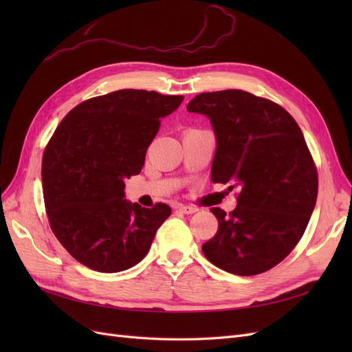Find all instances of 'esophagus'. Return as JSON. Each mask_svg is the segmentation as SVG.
<instances>
[{"mask_svg": "<svg viewBox=\"0 0 352 352\" xmlns=\"http://www.w3.org/2000/svg\"><path fill=\"white\" fill-rule=\"evenodd\" d=\"M176 208H177L180 212H184V214H194V212H197V211H198V208H197V207H192V206H184V204H179V206H176Z\"/></svg>", "mask_w": 352, "mask_h": 352, "instance_id": "obj_1", "label": "esophagus"}]
</instances>
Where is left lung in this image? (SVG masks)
Wrapping results in <instances>:
<instances>
[{"label": "left lung", "mask_w": 352, "mask_h": 352, "mask_svg": "<svg viewBox=\"0 0 352 352\" xmlns=\"http://www.w3.org/2000/svg\"><path fill=\"white\" fill-rule=\"evenodd\" d=\"M204 114L216 136L211 180L239 189L214 238L202 245L206 258L238 276L267 272L304 235L317 199V170L304 135L280 105L241 89L199 94L186 105Z\"/></svg>", "instance_id": "obj_1"}]
</instances>
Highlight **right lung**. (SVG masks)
<instances>
[{"instance_id":"obj_1","label":"right lung","mask_w":352,"mask_h":352,"mask_svg":"<svg viewBox=\"0 0 352 352\" xmlns=\"http://www.w3.org/2000/svg\"><path fill=\"white\" fill-rule=\"evenodd\" d=\"M182 101L120 89L80 102L58 124L42 158V190L52 232L80 264L117 273L150 251L172 210L127 201L124 179L141 173L160 119Z\"/></svg>"}]
</instances>
